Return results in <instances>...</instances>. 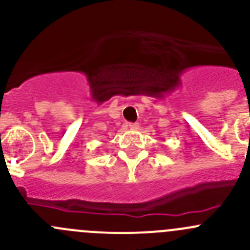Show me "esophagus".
Returning <instances> with one entry per match:
<instances>
[{
    "instance_id": "34e87169",
    "label": "esophagus",
    "mask_w": 250,
    "mask_h": 250,
    "mask_svg": "<svg viewBox=\"0 0 250 250\" xmlns=\"http://www.w3.org/2000/svg\"><path fill=\"white\" fill-rule=\"evenodd\" d=\"M128 128H129L130 130H138L139 129V123H129V125H128Z\"/></svg>"
}]
</instances>
